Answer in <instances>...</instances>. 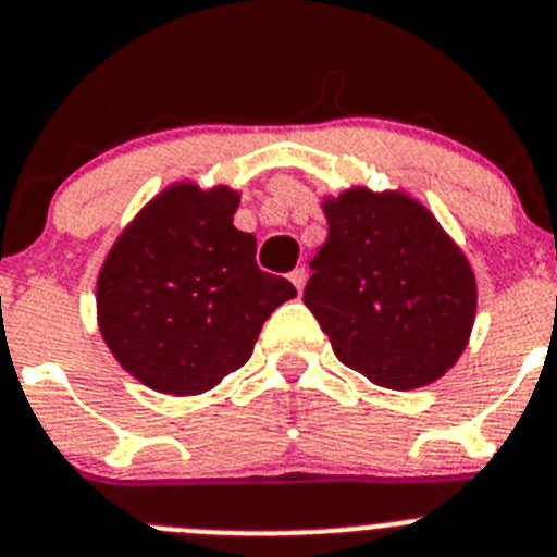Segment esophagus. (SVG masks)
Listing matches in <instances>:
<instances>
[{
    "instance_id": "obj_1",
    "label": "esophagus",
    "mask_w": 557,
    "mask_h": 557,
    "mask_svg": "<svg viewBox=\"0 0 557 557\" xmlns=\"http://www.w3.org/2000/svg\"><path fill=\"white\" fill-rule=\"evenodd\" d=\"M288 280H292V283L297 285V292H302V285H306V280H308L306 265H299V269H294V272L288 274Z\"/></svg>"
}]
</instances>
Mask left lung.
Listing matches in <instances>:
<instances>
[{"instance_id":"8db88e82","label":"left lung","mask_w":557,"mask_h":557,"mask_svg":"<svg viewBox=\"0 0 557 557\" xmlns=\"http://www.w3.org/2000/svg\"><path fill=\"white\" fill-rule=\"evenodd\" d=\"M327 240L306 306L342 364L386 389L451 370L476 313V280L434 215L404 193L352 187L325 201Z\"/></svg>"}]
</instances>
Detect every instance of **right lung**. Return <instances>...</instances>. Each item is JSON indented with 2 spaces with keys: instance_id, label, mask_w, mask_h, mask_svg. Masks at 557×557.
Here are the masks:
<instances>
[{
  "instance_id": "right-lung-1",
  "label": "right lung",
  "mask_w": 557,
  "mask_h": 557,
  "mask_svg": "<svg viewBox=\"0 0 557 557\" xmlns=\"http://www.w3.org/2000/svg\"><path fill=\"white\" fill-rule=\"evenodd\" d=\"M240 196L182 182L159 193L111 246L98 322L114 359L168 395H198L249 361L263 322L297 288L260 272L258 240L235 230Z\"/></svg>"
}]
</instances>
